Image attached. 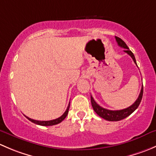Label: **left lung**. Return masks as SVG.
Masks as SVG:
<instances>
[{"mask_svg":"<svg viewBox=\"0 0 156 156\" xmlns=\"http://www.w3.org/2000/svg\"><path fill=\"white\" fill-rule=\"evenodd\" d=\"M115 40L119 47H121V48H125V50H124V51L131 56L134 63L136 65V59H135L134 57V55H133V53L129 50L128 47L127 46L125 42L119 37H115ZM143 94H144V87L142 86L139 97L136 99V101L134 102V103L132 104L130 106H129V107L124 108V109L122 110H109L101 107V106H99V105L96 103L92 96H90L91 105H92V107L94 108V111H95V112L97 113L100 117L103 118V119H106V120L107 121H110V122H118V121L122 120V119L127 118V116L130 115L131 113H133V112L138 108V106H139L140 103L141 102V100H142Z\"/></svg>","mask_w":156,"mask_h":156,"instance_id":"left-lung-1","label":"left lung"}]
</instances>
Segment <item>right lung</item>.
I'll return each instance as SVG.
<instances>
[{
	"mask_svg": "<svg viewBox=\"0 0 156 156\" xmlns=\"http://www.w3.org/2000/svg\"><path fill=\"white\" fill-rule=\"evenodd\" d=\"M69 106H70V103H69L68 107H67V109L66 110V112L63 113V115H62V116H60L59 118H58V119H53V120H50V121H37V120H34V119H30V118L27 117V116H26V115H25V116H26V117L28 119H29L30 122H33V123L36 124V125H41V126H52V125H57V124L60 123L61 122H62V121H63L64 119H66V117L67 115H68V113H69Z\"/></svg>",
	"mask_w": 156,
	"mask_h": 156,
	"instance_id": "1",
	"label": "right lung"
}]
</instances>
